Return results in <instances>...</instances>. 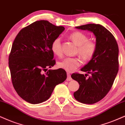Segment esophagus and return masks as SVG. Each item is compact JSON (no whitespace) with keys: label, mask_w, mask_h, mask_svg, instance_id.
Segmentation results:
<instances>
[{"label":"esophagus","mask_w":125,"mask_h":125,"mask_svg":"<svg viewBox=\"0 0 125 125\" xmlns=\"http://www.w3.org/2000/svg\"><path fill=\"white\" fill-rule=\"evenodd\" d=\"M72 78L71 76V75L70 73H69V72H67V81H72Z\"/></svg>","instance_id":"34e87169"}]
</instances>
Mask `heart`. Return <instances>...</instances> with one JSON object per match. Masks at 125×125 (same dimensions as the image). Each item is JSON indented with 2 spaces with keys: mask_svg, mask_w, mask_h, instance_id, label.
Wrapping results in <instances>:
<instances>
[{
  "mask_svg": "<svg viewBox=\"0 0 125 125\" xmlns=\"http://www.w3.org/2000/svg\"><path fill=\"white\" fill-rule=\"evenodd\" d=\"M70 38L78 46L76 53L85 61L92 59L96 52V43L93 41L89 40L88 36L82 32L76 31L71 33ZM51 50L55 55L60 56L62 54V44L60 38H56L52 42ZM81 60L78 57H66L58 62V67L60 68L72 72L76 70L81 65Z\"/></svg>",
  "mask_w": 125,
  "mask_h": 125,
  "instance_id": "1",
  "label": "heart"
}]
</instances>
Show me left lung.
Returning a JSON list of instances; mask_svg holds the SVG:
<instances>
[{"label": "left lung", "instance_id": "8db88e82", "mask_svg": "<svg viewBox=\"0 0 125 125\" xmlns=\"http://www.w3.org/2000/svg\"><path fill=\"white\" fill-rule=\"evenodd\" d=\"M76 28L93 32L96 38L97 49L93 57L81 69L91 76L87 78L86 75L79 73L71 75L72 79L79 84V88L74 92L73 96L80 103L94 104L107 94L118 73V43L114 35L100 24H89Z\"/></svg>", "mask_w": 125, "mask_h": 125}]
</instances>
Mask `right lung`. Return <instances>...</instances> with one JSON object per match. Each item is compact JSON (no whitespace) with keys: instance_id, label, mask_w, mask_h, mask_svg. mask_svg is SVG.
Returning a JSON list of instances; mask_svg holds the SVG:
<instances>
[{"instance_id":"add662e5","label":"right lung","mask_w":125,"mask_h":125,"mask_svg":"<svg viewBox=\"0 0 125 125\" xmlns=\"http://www.w3.org/2000/svg\"><path fill=\"white\" fill-rule=\"evenodd\" d=\"M64 30L48 21H37L22 28L13 42L9 57L12 83L18 94L31 104L48 100L55 86L67 79L63 69L47 71L55 64L52 42Z\"/></svg>"}]
</instances>
